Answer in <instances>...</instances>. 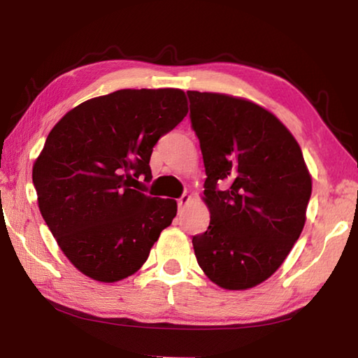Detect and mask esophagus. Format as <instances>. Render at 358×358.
<instances>
[{
    "mask_svg": "<svg viewBox=\"0 0 358 358\" xmlns=\"http://www.w3.org/2000/svg\"><path fill=\"white\" fill-rule=\"evenodd\" d=\"M191 202V196H187V194H183V196H181L178 201H177V203H178V208L181 210V208H185L187 203Z\"/></svg>",
    "mask_w": 358,
    "mask_h": 358,
    "instance_id": "esophagus-1",
    "label": "esophagus"
}]
</instances>
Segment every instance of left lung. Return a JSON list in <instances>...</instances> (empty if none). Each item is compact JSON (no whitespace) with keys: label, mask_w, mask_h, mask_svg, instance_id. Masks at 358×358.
<instances>
[{"label":"left lung","mask_w":358,"mask_h":358,"mask_svg":"<svg viewBox=\"0 0 358 358\" xmlns=\"http://www.w3.org/2000/svg\"><path fill=\"white\" fill-rule=\"evenodd\" d=\"M207 180V232L194 254L216 286L246 290L275 273L306 221L313 180L299 142L276 115L250 99L187 92ZM224 182V192L215 186Z\"/></svg>","instance_id":"left-lung-1"}]
</instances>
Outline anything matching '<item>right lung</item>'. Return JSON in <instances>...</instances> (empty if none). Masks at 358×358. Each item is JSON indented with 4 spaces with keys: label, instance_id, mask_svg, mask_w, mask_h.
I'll return each instance as SVG.
<instances>
[{
    "label": "right lung",
    "instance_id": "add662e5",
    "mask_svg": "<svg viewBox=\"0 0 358 358\" xmlns=\"http://www.w3.org/2000/svg\"><path fill=\"white\" fill-rule=\"evenodd\" d=\"M187 113L183 90H118L78 104L53 126L33 164L45 224L69 262L99 282L134 275L177 216L150 197V157Z\"/></svg>",
    "mask_w": 358,
    "mask_h": 358
}]
</instances>
